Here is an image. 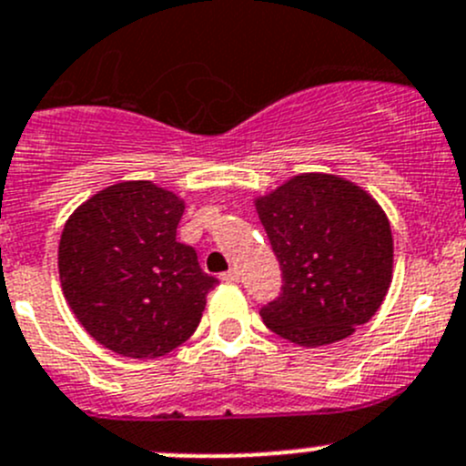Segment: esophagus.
Listing matches in <instances>:
<instances>
[{"label": "esophagus", "instance_id": "34e87169", "mask_svg": "<svg viewBox=\"0 0 466 466\" xmlns=\"http://www.w3.org/2000/svg\"><path fill=\"white\" fill-rule=\"evenodd\" d=\"M220 279H223V282H238V279H241V273H238L237 268H229L228 273L220 275Z\"/></svg>", "mask_w": 466, "mask_h": 466}]
</instances>
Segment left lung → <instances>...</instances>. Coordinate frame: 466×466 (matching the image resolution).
<instances>
[{
	"label": "left lung",
	"mask_w": 466,
	"mask_h": 466,
	"mask_svg": "<svg viewBox=\"0 0 466 466\" xmlns=\"http://www.w3.org/2000/svg\"><path fill=\"white\" fill-rule=\"evenodd\" d=\"M282 268L266 328L298 346L341 341L380 309L394 270L382 207L339 175L302 173L255 200Z\"/></svg>",
	"instance_id": "8db88e82"
}]
</instances>
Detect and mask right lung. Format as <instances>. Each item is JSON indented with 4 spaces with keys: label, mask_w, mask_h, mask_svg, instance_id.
<instances>
[{
    "label": "right lung",
    "mask_w": 466,
    "mask_h": 466,
    "mask_svg": "<svg viewBox=\"0 0 466 466\" xmlns=\"http://www.w3.org/2000/svg\"><path fill=\"white\" fill-rule=\"evenodd\" d=\"M182 214V198L138 179L97 191L63 228V296L86 332L123 358L152 360L182 346L218 284L177 241Z\"/></svg>",
    "instance_id": "right-lung-1"
}]
</instances>
